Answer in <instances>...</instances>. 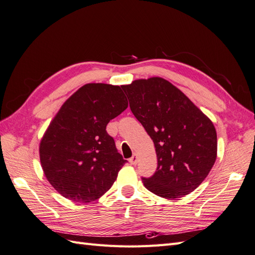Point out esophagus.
I'll use <instances>...</instances> for the list:
<instances>
[{
  "label": "esophagus",
  "mask_w": 255,
  "mask_h": 255,
  "mask_svg": "<svg viewBox=\"0 0 255 255\" xmlns=\"http://www.w3.org/2000/svg\"><path fill=\"white\" fill-rule=\"evenodd\" d=\"M129 163L132 165H136L138 163V157H137L136 154H134V155L129 158Z\"/></svg>",
  "instance_id": "obj_1"
}]
</instances>
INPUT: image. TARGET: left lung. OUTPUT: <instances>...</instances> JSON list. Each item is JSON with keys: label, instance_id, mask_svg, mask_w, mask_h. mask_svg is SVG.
I'll return each mask as SVG.
<instances>
[{"label": "left lung", "instance_id": "8db88e82", "mask_svg": "<svg viewBox=\"0 0 255 255\" xmlns=\"http://www.w3.org/2000/svg\"><path fill=\"white\" fill-rule=\"evenodd\" d=\"M130 111L155 146L157 169L144 187L165 199L194 191L217 157V133L211 119L165 79H140L123 85Z\"/></svg>", "mask_w": 255, "mask_h": 255}]
</instances>
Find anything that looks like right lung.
Here are the masks:
<instances>
[{
  "instance_id": "obj_1",
  "label": "right lung",
  "mask_w": 255,
  "mask_h": 255,
  "mask_svg": "<svg viewBox=\"0 0 255 255\" xmlns=\"http://www.w3.org/2000/svg\"><path fill=\"white\" fill-rule=\"evenodd\" d=\"M128 107L121 87L82 86L61 105L39 144L43 173L57 192L74 202L101 198L127 163L106 126Z\"/></svg>"
}]
</instances>
